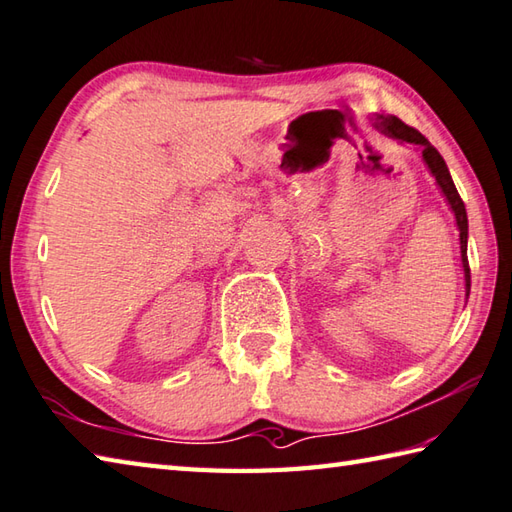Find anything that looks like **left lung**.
<instances>
[{
  "instance_id": "8db88e82",
  "label": "left lung",
  "mask_w": 512,
  "mask_h": 512,
  "mask_svg": "<svg viewBox=\"0 0 512 512\" xmlns=\"http://www.w3.org/2000/svg\"><path fill=\"white\" fill-rule=\"evenodd\" d=\"M375 128L379 133H384L388 137L397 139V142H406V144H413L417 148H422V157L428 166L430 173H433L437 186L442 188L444 197L448 199L450 208H453L455 219H457V228H459V248H462V266H464V279H466V297L470 293V268H468V255H466V248H468V217H466V206L462 202V197H459L457 188L453 184V177L448 173V166L444 162V157L437 153V148L428 142V139L415 130L413 126L404 124L402 119H397L395 115H377L373 119Z\"/></svg>"
}]
</instances>
